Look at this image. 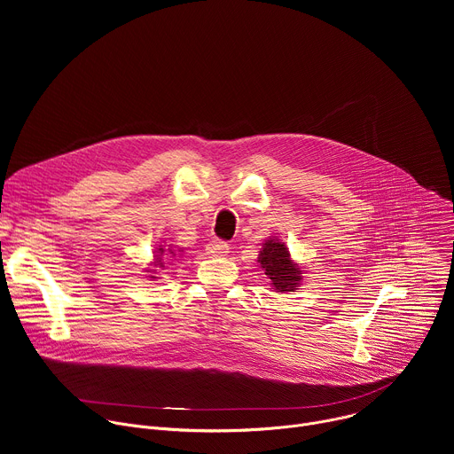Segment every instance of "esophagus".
<instances>
[{
	"label": "esophagus",
	"mask_w": 454,
	"mask_h": 454,
	"mask_svg": "<svg viewBox=\"0 0 454 454\" xmlns=\"http://www.w3.org/2000/svg\"><path fill=\"white\" fill-rule=\"evenodd\" d=\"M230 251V246L224 240H210L207 246V253L212 256H224Z\"/></svg>",
	"instance_id": "1"
}]
</instances>
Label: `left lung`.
Wrapping results in <instances>:
<instances>
[{
  "instance_id": "left-lung-1",
  "label": "left lung",
  "mask_w": 454,
  "mask_h": 454,
  "mask_svg": "<svg viewBox=\"0 0 454 454\" xmlns=\"http://www.w3.org/2000/svg\"><path fill=\"white\" fill-rule=\"evenodd\" d=\"M258 262L273 282L277 291H294L301 280V270L293 264L287 246L280 240L270 239L264 242Z\"/></svg>"
}]
</instances>
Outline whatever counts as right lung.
<instances>
[{
	"mask_svg": "<svg viewBox=\"0 0 454 454\" xmlns=\"http://www.w3.org/2000/svg\"><path fill=\"white\" fill-rule=\"evenodd\" d=\"M163 251H165V249H163V247H160V253H161V254H163ZM168 253H172V251L168 249Z\"/></svg>",
	"mask_w": 454,
	"mask_h": 454,
	"instance_id": "1",
	"label": "right lung"
}]
</instances>
